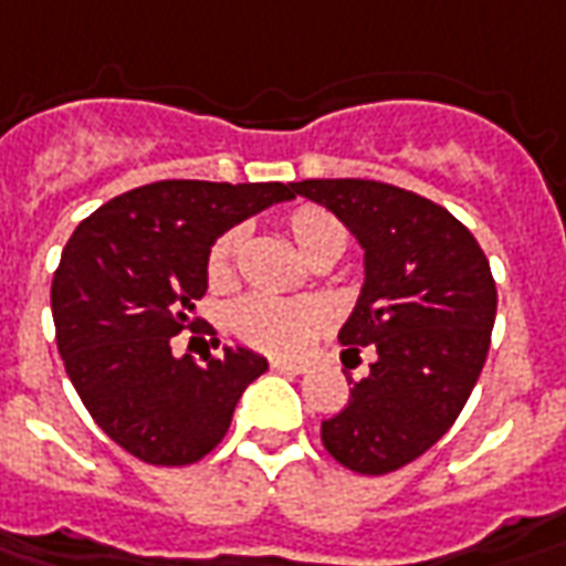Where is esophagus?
Masks as SVG:
<instances>
[{
  "label": "esophagus",
  "mask_w": 566,
  "mask_h": 566,
  "mask_svg": "<svg viewBox=\"0 0 566 566\" xmlns=\"http://www.w3.org/2000/svg\"><path fill=\"white\" fill-rule=\"evenodd\" d=\"M270 367L272 370H279V374H306V365H303V361H287V358H272Z\"/></svg>",
  "instance_id": "1"
}]
</instances>
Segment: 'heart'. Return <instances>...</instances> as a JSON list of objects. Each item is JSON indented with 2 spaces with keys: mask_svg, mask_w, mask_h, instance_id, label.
I'll return each mask as SVG.
<instances>
[{
  "mask_svg": "<svg viewBox=\"0 0 566 566\" xmlns=\"http://www.w3.org/2000/svg\"><path fill=\"white\" fill-rule=\"evenodd\" d=\"M284 229L296 244V251L310 263L337 260L346 251V227L327 208L300 205L284 217ZM244 248V229L232 227L217 235L208 251V282L223 291L235 282L239 256ZM327 327V312L315 300H282V296L254 294L244 296L229 310V331L235 337L270 355H296Z\"/></svg>",
  "mask_w": 566,
  "mask_h": 566,
  "instance_id": "b5f03b06",
  "label": "heart"
}]
</instances>
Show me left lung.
Segmentation results:
<instances>
[{"instance_id":"left-lung-1","label":"left lung","mask_w":566,"mask_h":566,"mask_svg":"<svg viewBox=\"0 0 566 566\" xmlns=\"http://www.w3.org/2000/svg\"><path fill=\"white\" fill-rule=\"evenodd\" d=\"M365 248V284L339 331L377 352L349 405L322 422L324 450L358 475H389L448 432L475 389L496 284L475 235L448 208L379 180H300ZM343 352V355H346Z\"/></svg>"}]
</instances>
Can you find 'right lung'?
I'll return each mask as SVG.
<instances>
[{
  "label": "right lung",
  "instance_id": "obj_1",
  "mask_svg": "<svg viewBox=\"0 0 566 566\" xmlns=\"http://www.w3.org/2000/svg\"><path fill=\"white\" fill-rule=\"evenodd\" d=\"M291 184L159 180L85 217L51 282L57 352L82 405L118 448L149 465H189L223 441L242 392L266 358L235 346L196 365L171 337L192 327L220 232Z\"/></svg>",
  "mask_w": 566,
  "mask_h": 566
}]
</instances>
